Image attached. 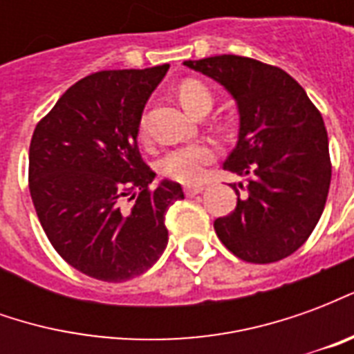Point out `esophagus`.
Instances as JSON below:
<instances>
[{
	"mask_svg": "<svg viewBox=\"0 0 354 354\" xmlns=\"http://www.w3.org/2000/svg\"><path fill=\"white\" fill-rule=\"evenodd\" d=\"M203 189H205L203 185H187V187H185V195H187V197H195V195L203 193Z\"/></svg>",
	"mask_w": 354,
	"mask_h": 354,
	"instance_id": "1",
	"label": "esophagus"
}]
</instances>
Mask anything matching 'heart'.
<instances>
[{"mask_svg": "<svg viewBox=\"0 0 354 354\" xmlns=\"http://www.w3.org/2000/svg\"><path fill=\"white\" fill-rule=\"evenodd\" d=\"M178 98L192 115L207 113L212 108V93L208 91L205 83L197 80H185L178 87ZM146 124L140 123V131L144 132ZM216 151L214 147L208 146L205 142H195L189 146H182L172 149L162 157L161 172L170 180H176L182 184H197L205 178L207 167L214 162Z\"/></svg>", "mask_w": 354, "mask_h": 354, "instance_id": "1", "label": "heart"}]
</instances>
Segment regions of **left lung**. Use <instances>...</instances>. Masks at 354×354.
<instances>
[{
  "instance_id": "obj_1",
  "label": "left lung",
  "mask_w": 354,
  "mask_h": 354,
  "mask_svg": "<svg viewBox=\"0 0 354 354\" xmlns=\"http://www.w3.org/2000/svg\"><path fill=\"white\" fill-rule=\"evenodd\" d=\"M218 81L239 108V140L223 169L248 178L233 184L237 207L218 218L223 246L250 263H271L309 239L326 205L332 162L324 121L304 87L277 66L237 55L185 60Z\"/></svg>"
}]
</instances>
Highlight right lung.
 Masks as SVG:
<instances>
[{"label":"right lung","instance_id":"1","mask_svg":"<svg viewBox=\"0 0 354 354\" xmlns=\"http://www.w3.org/2000/svg\"><path fill=\"white\" fill-rule=\"evenodd\" d=\"M169 64L106 70L68 88L30 142V195L45 235L81 273L106 282L138 277L169 243L165 214L182 185L142 161L138 129ZM124 202H132L124 207Z\"/></svg>","mask_w":354,"mask_h":354}]
</instances>
